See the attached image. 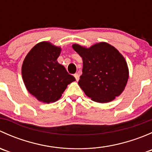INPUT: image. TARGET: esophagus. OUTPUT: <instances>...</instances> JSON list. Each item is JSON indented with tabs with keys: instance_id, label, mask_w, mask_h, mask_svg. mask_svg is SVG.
Here are the masks:
<instances>
[{
	"instance_id": "34e87169",
	"label": "esophagus",
	"mask_w": 152,
	"mask_h": 152,
	"mask_svg": "<svg viewBox=\"0 0 152 152\" xmlns=\"http://www.w3.org/2000/svg\"><path fill=\"white\" fill-rule=\"evenodd\" d=\"M74 77H75V79H76V80L77 81V82L79 80V74H78V73H75Z\"/></svg>"
}]
</instances>
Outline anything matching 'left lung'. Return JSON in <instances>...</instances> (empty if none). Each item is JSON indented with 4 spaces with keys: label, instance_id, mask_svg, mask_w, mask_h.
Returning <instances> with one entry per match:
<instances>
[{
    "label": "left lung",
    "instance_id": "8db88e82",
    "mask_svg": "<svg viewBox=\"0 0 152 152\" xmlns=\"http://www.w3.org/2000/svg\"><path fill=\"white\" fill-rule=\"evenodd\" d=\"M83 61L79 85L85 95L98 103H107L119 96L129 79V67L123 55L114 46L100 42L90 48L73 44Z\"/></svg>",
    "mask_w": 152,
    "mask_h": 152
}]
</instances>
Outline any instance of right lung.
I'll use <instances>...</instances> for the list:
<instances>
[{
	"instance_id": "1",
	"label": "right lung",
	"mask_w": 152,
	"mask_h": 152,
	"mask_svg": "<svg viewBox=\"0 0 152 152\" xmlns=\"http://www.w3.org/2000/svg\"><path fill=\"white\" fill-rule=\"evenodd\" d=\"M61 50L59 46L43 41L32 48L24 59L21 68L24 85L39 102H56L67 85L76 81L57 62Z\"/></svg>"
}]
</instances>
